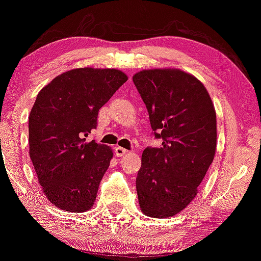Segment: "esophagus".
<instances>
[{
  "instance_id": "1",
  "label": "esophagus",
  "mask_w": 261,
  "mask_h": 261,
  "mask_svg": "<svg viewBox=\"0 0 261 261\" xmlns=\"http://www.w3.org/2000/svg\"><path fill=\"white\" fill-rule=\"evenodd\" d=\"M127 153V150L125 148H122V147H116L115 148V154L121 158V156H124Z\"/></svg>"
}]
</instances>
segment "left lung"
I'll return each instance as SVG.
<instances>
[{"label": "left lung", "mask_w": 261, "mask_h": 261, "mask_svg": "<svg viewBox=\"0 0 261 261\" xmlns=\"http://www.w3.org/2000/svg\"><path fill=\"white\" fill-rule=\"evenodd\" d=\"M162 147H147L136 179L140 209L151 218L182 211L215 159L217 117L204 85L176 68L145 69L134 75Z\"/></svg>", "instance_id": "1"}]
</instances>
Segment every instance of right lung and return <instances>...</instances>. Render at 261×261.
<instances>
[{"label":"right lung","instance_id":"right-lung-1","mask_svg":"<svg viewBox=\"0 0 261 261\" xmlns=\"http://www.w3.org/2000/svg\"><path fill=\"white\" fill-rule=\"evenodd\" d=\"M127 76L115 68H75L37 94L30 117V158L48 200L61 210L85 212L96 201L113 150L85 137L99 110Z\"/></svg>","mask_w":261,"mask_h":261}]
</instances>
